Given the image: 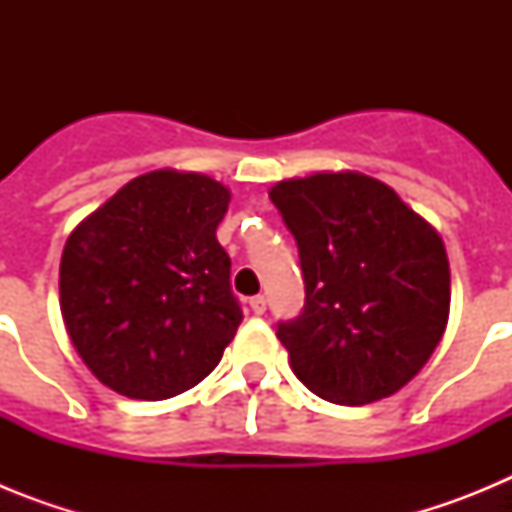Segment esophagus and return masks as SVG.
<instances>
[{"mask_svg":"<svg viewBox=\"0 0 512 512\" xmlns=\"http://www.w3.org/2000/svg\"><path fill=\"white\" fill-rule=\"evenodd\" d=\"M248 305H251L253 315H264V312H266V300H264V295L251 297V300H248Z\"/></svg>","mask_w":512,"mask_h":512,"instance_id":"34e87169","label":"esophagus"}]
</instances>
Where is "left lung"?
<instances>
[{
  "mask_svg": "<svg viewBox=\"0 0 512 512\" xmlns=\"http://www.w3.org/2000/svg\"><path fill=\"white\" fill-rule=\"evenodd\" d=\"M269 197L305 274V310L277 330L292 372L336 405L395 395L449 323L451 271L438 230L361 171L282 179Z\"/></svg>",
  "mask_w": 512,
  "mask_h": 512,
  "instance_id": "obj_1",
  "label": "left lung"
}]
</instances>
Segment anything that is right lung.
Segmentation results:
<instances>
[{"mask_svg": "<svg viewBox=\"0 0 512 512\" xmlns=\"http://www.w3.org/2000/svg\"><path fill=\"white\" fill-rule=\"evenodd\" d=\"M230 189L200 171L130 179L66 238L58 302L89 372L133 400H166L220 364L243 312L217 225Z\"/></svg>", "mask_w": 512, "mask_h": 512, "instance_id": "1", "label": "right lung"}]
</instances>
